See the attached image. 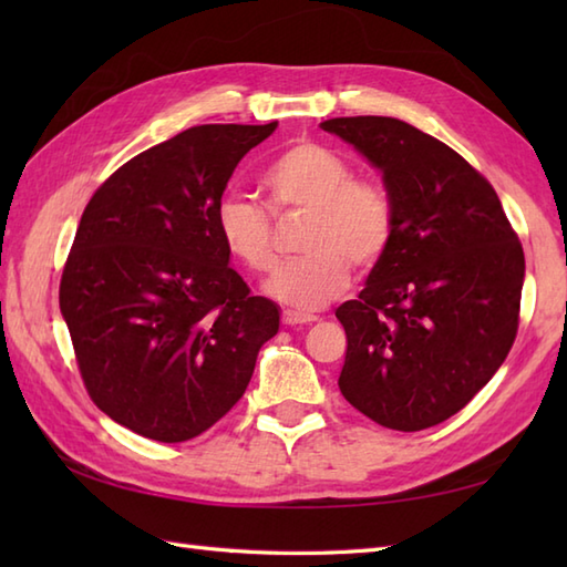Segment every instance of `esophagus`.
Here are the masks:
<instances>
[{"mask_svg":"<svg viewBox=\"0 0 567 567\" xmlns=\"http://www.w3.org/2000/svg\"><path fill=\"white\" fill-rule=\"evenodd\" d=\"M317 321V317H309V315H299V311H282V323L285 327H305V323Z\"/></svg>","mask_w":567,"mask_h":567,"instance_id":"esophagus-1","label":"esophagus"}]
</instances>
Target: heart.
Returning <instances> with one entry per match:
<instances>
[{"label": "heart", "instance_id": "obj_1", "mask_svg": "<svg viewBox=\"0 0 567 567\" xmlns=\"http://www.w3.org/2000/svg\"><path fill=\"white\" fill-rule=\"evenodd\" d=\"M260 185L272 216L307 214L299 240L302 258L282 265L265 285L277 302L315 311L343 295L351 262L368 272L384 258L394 236V202L378 179L355 177L353 163L317 141H297L265 167ZM258 202L226 195L216 204V234L228 256L256 275L277 265L272 219Z\"/></svg>", "mask_w": 567, "mask_h": 567}]
</instances>
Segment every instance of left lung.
Wrapping results in <instances>:
<instances>
[{
	"mask_svg": "<svg viewBox=\"0 0 567 567\" xmlns=\"http://www.w3.org/2000/svg\"><path fill=\"white\" fill-rule=\"evenodd\" d=\"M321 128L380 167L394 202L390 250L346 329L343 396L394 431L436 426L499 370L519 329L524 248L495 187L463 155L392 116H339Z\"/></svg>",
	"mask_w": 567,
	"mask_h": 567,
	"instance_id": "8db88e82",
	"label": "left lung"
}]
</instances>
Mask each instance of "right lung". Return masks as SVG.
Instances as JSON below:
<instances>
[{"label": "right lung", "instance_id": "add662e5", "mask_svg": "<svg viewBox=\"0 0 567 567\" xmlns=\"http://www.w3.org/2000/svg\"><path fill=\"white\" fill-rule=\"evenodd\" d=\"M275 128L192 126L124 163L82 212L60 311L84 390L138 436L179 443L214 426L280 329L214 221L238 161Z\"/></svg>", "mask_w": 567, "mask_h": 567}]
</instances>
